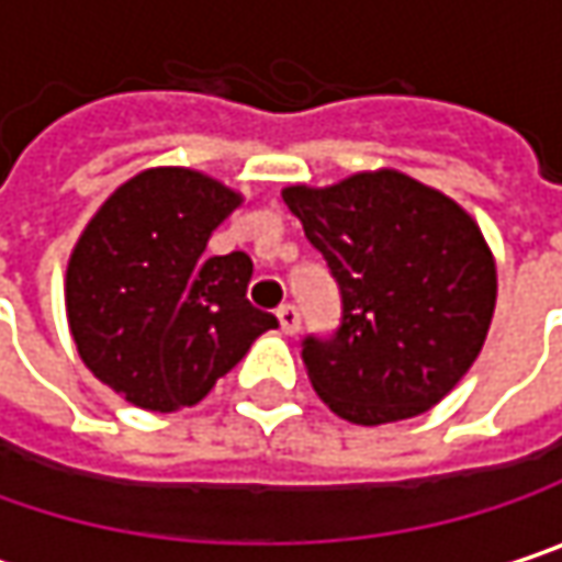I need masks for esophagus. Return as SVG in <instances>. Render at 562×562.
I'll return each mask as SVG.
<instances>
[{
	"label": "esophagus",
	"mask_w": 562,
	"mask_h": 562,
	"mask_svg": "<svg viewBox=\"0 0 562 562\" xmlns=\"http://www.w3.org/2000/svg\"><path fill=\"white\" fill-rule=\"evenodd\" d=\"M277 318H280L282 334H295L299 331V325H302V318H299L295 305H280V308H277Z\"/></svg>",
	"instance_id": "34e87169"
}]
</instances>
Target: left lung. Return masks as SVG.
<instances>
[{"mask_svg": "<svg viewBox=\"0 0 562 562\" xmlns=\"http://www.w3.org/2000/svg\"><path fill=\"white\" fill-rule=\"evenodd\" d=\"M282 202L340 285V328L302 344L322 402L367 428L434 408L480 357L495 312V257L473 215L398 170L285 186Z\"/></svg>", "mask_w": 562, "mask_h": 562, "instance_id": "obj_1", "label": "left lung"}]
</instances>
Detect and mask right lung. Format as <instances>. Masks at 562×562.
Returning <instances> with one entry per match:
<instances>
[{"label": "right lung", "instance_id": "add662e5", "mask_svg": "<svg viewBox=\"0 0 562 562\" xmlns=\"http://www.w3.org/2000/svg\"><path fill=\"white\" fill-rule=\"evenodd\" d=\"M244 202L189 167H150L89 218L67 263V322L95 380L147 412L202 402L280 322L247 302L244 250L205 257Z\"/></svg>", "mask_w": 562, "mask_h": 562}]
</instances>
